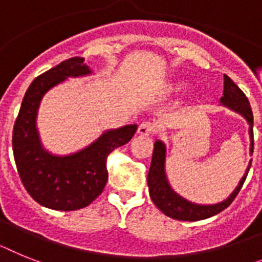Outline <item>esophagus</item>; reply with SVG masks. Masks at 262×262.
Returning a JSON list of instances; mask_svg holds the SVG:
<instances>
[{"mask_svg":"<svg viewBox=\"0 0 262 262\" xmlns=\"http://www.w3.org/2000/svg\"><path fill=\"white\" fill-rule=\"evenodd\" d=\"M137 133L140 136H151L156 133V125L149 122V121H145L142 124H140L137 129Z\"/></svg>","mask_w":262,"mask_h":262,"instance_id":"obj_1","label":"esophagus"}]
</instances>
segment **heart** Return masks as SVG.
<instances>
[{
	"label": "heart",
	"instance_id": "obj_1",
	"mask_svg": "<svg viewBox=\"0 0 262 262\" xmlns=\"http://www.w3.org/2000/svg\"><path fill=\"white\" fill-rule=\"evenodd\" d=\"M182 88H184V86H182L181 83H177V85H172V86H170V89L176 90V92H179V90H181Z\"/></svg>",
	"mask_w": 262,
	"mask_h": 262
}]
</instances>
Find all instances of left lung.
<instances>
[{
	"label": "left lung",
	"instance_id": "1",
	"mask_svg": "<svg viewBox=\"0 0 262 262\" xmlns=\"http://www.w3.org/2000/svg\"><path fill=\"white\" fill-rule=\"evenodd\" d=\"M224 96L221 97V102L226 106L232 107L233 111L238 112L247 118L249 122V135H250V151H253V113L250 107L249 101L243 90L233 82L230 77L224 76ZM165 146L161 141H157L153 149V157H151L150 168L148 173V185L150 199L153 200L155 205L168 217L182 221H199V220L209 219L217 213L223 212L236 199V195L243 188L248 172H249L250 164L247 169V173L239 181L238 186L234 189V192L225 200V201L216 204V205H195L192 202L181 199L177 193L172 190L169 186L166 177H165Z\"/></svg>",
	"mask_w": 262,
	"mask_h": 262
}]
</instances>
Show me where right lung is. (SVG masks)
<instances>
[{"instance_id": "obj_1", "label": "right lung", "mask_w": 262, "mask_h": 262, "mask_svg": "<svg viewBox=\"0 0 262 262\" xmlns=\"http://www.w3.org/2000/svg\"><path fill=\"white\" fill-rule=\"evenodd\" d=\"M82 57H72L30 83L13 127V155L19 179L33 200L54 210L85 208L102 193L107 181L106 160L135 136L137 125L109 130L97 141L67 157L43 150L36 130V116L43 94L67 77L89 74Z\"/></svg>"}]
</instances>
